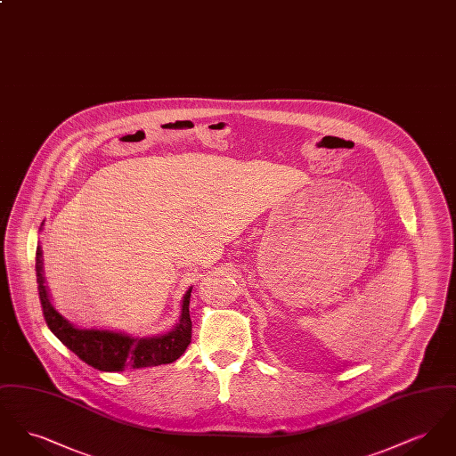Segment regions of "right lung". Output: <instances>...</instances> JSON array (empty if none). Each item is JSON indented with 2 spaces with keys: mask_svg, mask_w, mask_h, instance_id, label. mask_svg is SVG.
I'll return each instance as SVG.
<instances>
[{
  "mask_svg": "<svg viewBox=\"0 0 456 456\" xmlns=\"http://www.w3.org/2000/svg\"><path fill=\"white\" fill-rule=\"evenodd\" d=\"M43 253L37 246L36 251V279L43 314L49 330L77 354L88 366L99 370H123V369L151 368L160 364H171L179 359L191 342V318H190V297L191 289L183 299V311L179 323L173 331L151 337L133 338L123 333L106 330H78L66 322L65 318L53 307L49 301L43 277Z\"/></svg>",
  "mask_w": 456,
  "mask_h": 456,
  "instance_id": "right-lung-1",
  "label": "right lung"
}]
</instances>
